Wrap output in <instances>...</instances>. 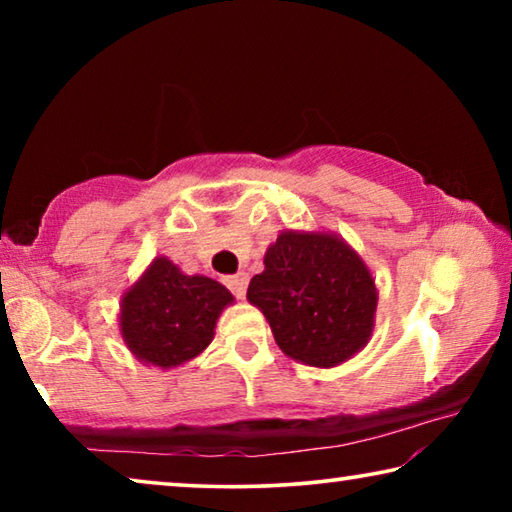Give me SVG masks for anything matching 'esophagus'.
<instances>
[{"label": "esophagus", "instance_id": "obj_1", "mask_svg": "<svg viewBox=\"0 0 512 512\" xmlns=\"http://www.w3.org/2000/svg\"><path fill=\"white\" fill-rule=\"evenodd\" d=\"M225 287H228L237 298L246 296V287H248V275L246 273H237V275H228L225 277Z\"/></svg>", "mask_w": 512, "mask_h": 512}]
</instances>
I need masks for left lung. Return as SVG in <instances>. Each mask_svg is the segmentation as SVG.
Returning <instances> with one entry per match:
<instances>
[{
  "mask_svg": "<svg viewBox=\"0 0 512 512\" xmlns=\"http://www.w3.org/2000/svg\"><path fill=\"white\" fill-rule=\"evenodd\" d=\"M280 350L307 366L332 368L368 343L377 291L361 257L334 235L282 232L264 271L248 284Z\"/></svg>",
  "mask_w": 512,
  "mask_h": 512,
  "instance_id": "left-lung-1",
  "label": "left lung"
}]
</instances>
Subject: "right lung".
I'll use <instances>...</instances> for the list:
<instances>
[{
  "label": "right lung",
  "instance_id": "right-lung-1",
  "mask_svg": "<svg viewBox=\"0 0 512 512\" xmlns=\"http://www.w3.org/2000/svg\"><path fill=\"white\" fill-rule=\"evenodd\" d=\"M232 300L223 284L158 257L121 302V336L140 361L180 366L210 345L216 318Z\"/></svg>",
  "mask_w": 512,
  "mask_h": 512
}]
</instances>
